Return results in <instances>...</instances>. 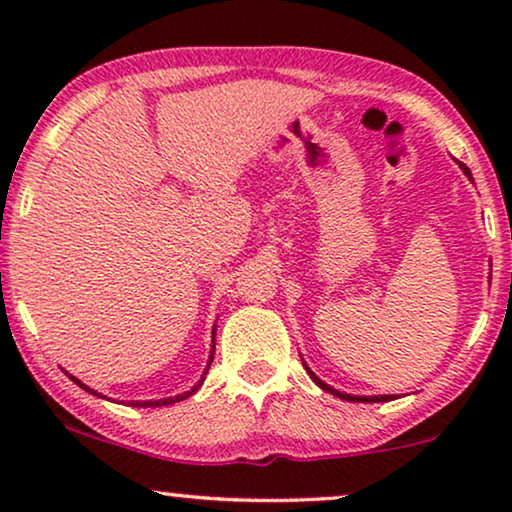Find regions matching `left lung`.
<instances>
[{
  "label": "left lung",
  "instance_id": "left-lung-1",
  "mask_svg": "<svg viewBox=\"0 0 512 512\" xmlns=\"http://www.w3.org/2000/svg\"><path fill=\"white\" fill-rule=\"evenodd\" d=\"M459 167H461V170H464V174H466V177L473 181V177H471V170H468V167H466L464 163H459ZM303 363H305V361H303ZM305 370H307V373H310V377H312V380H314V382H317L321 389H324V391H328V394H333V396H338V398H342V401H354V403H384V401H391V398H394V396H391V394H389V396H387V394H384V396H352V394H342V391H338V389H333V387H328V384H326V382H321V380H319V377H317V375H314V373H312V370H310V368H307V366H305Z\"/></svg>",
  "mask_w": 512,
  "mask_h": 512
}]
</instances>
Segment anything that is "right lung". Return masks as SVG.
Returning <instances> with one entry per match:
<instances>
[{"label": "right lung", "mask_w": 512, "mask_h": 512, "mask_svg": "<svg viewBox=\"0 0 512 512\" xmlns=\"http://www.w3.org/2000/svg\"><path fill=\"white\" fill-rule=\"evenodd\" d=\"M212 335H216V326H214V333ZM214 349H216V342L212 340V354H209V361H207V368H205V373H202V377H200V382L195 384V387L191 389V391H184V394H179V396H172V398H158V401H130V405L132 408H160V405H172V403H179V401H184V398H188L191 394H195V391L200 389V384L205 382V375H207V370H209V366H212V359H214ZM69 380H74L76 384H79L81 389H86V391H90V394H95V396H102V394H97V391H93V389H88L86 384H83L81 380H76L74 375H69ZM102 398H107V396H102Z\"/></svg>", "instance_id": "obj_1"}]
</instances>
